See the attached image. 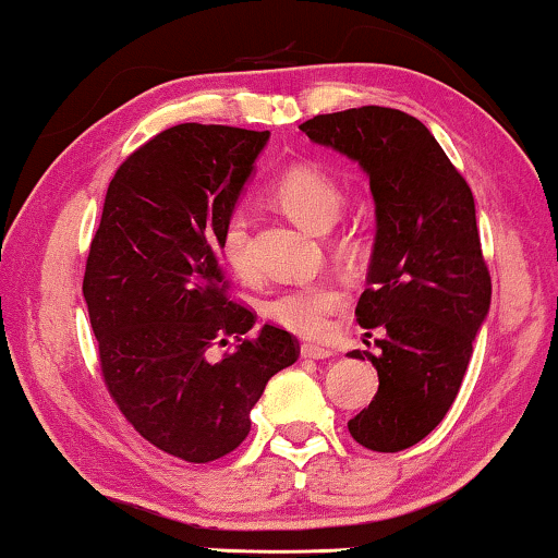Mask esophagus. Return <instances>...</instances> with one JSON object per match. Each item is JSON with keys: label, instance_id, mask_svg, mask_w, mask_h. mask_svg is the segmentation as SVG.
<instances>
[{"label": "esophagus", "instance_id": "34e87169", "mask_svg": "<svg viewBox=\"0 0 558 558\" xmlns=\"http://www.w3.org/2000/svg\"><path fill=\"white\" fill-rule=\"evenodd\" d=\"M302 355L312 357V361H325V357L332 355V350L325 345H302Z\"/></svg>", "mask_w": 558, "mask_h": 558}]
</instances>
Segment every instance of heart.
<instances>
[{
    "mask_svg": "<svg viewBox=\"0 0 558 558\" xmlns=\"http://www.w3.org/2000/svg\"><path fill=\"white\" fill-rule=\"evenodd\" d=\"M277 201L296 223L325 231L335 223L342 208V187L315 165H294L277 180ZM220 251L228 266L241 277L254 271L251 258L248 218L233 210L220 233ZM345 304V292L332 281H312L274 294L266 302V315L302 338H323L330 330V317Z\"/></svg>",
    "mask_w": 558,
    "mask_h": 558,
    "instance_id": "heart-1",
    "label": "heart"
}]
</instances>
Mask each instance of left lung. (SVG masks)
<instances>
[{"label":"left lung","instance_id":"8db88e82","mask_svg":"<svg viewBox=\"0 0 558 558\" xmlns=\"http://www.w3.org/2000/svg\"><path fill=\"white\" fill-rule=\"evenodd\" d=\"M300 129L371 180L376 243L355 315L384 338L378 355L350 353L378 371V393L348 429L373 452H401L447 416L490 312L475 197L429 129L403 111L361 106Z\"/></svg>","mask_w":558,"mask_h":558}]
</instances>
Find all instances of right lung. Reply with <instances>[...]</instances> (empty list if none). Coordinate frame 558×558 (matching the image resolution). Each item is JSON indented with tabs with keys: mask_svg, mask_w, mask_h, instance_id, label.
Wrapping results in <instances>:
<instances>
[{
	"mask_svg": "<svg viewBox=\"0 0 558 558\" xmlns=\"http://www.w3.org/2000/svg\"><path fill=\"white\" fill-rule=\"evenodd\" d=\"M269 132L178 124L113 174L83 277L104 380L136 432L185 462H213L251 432L274 373L300 357L287 330L228 300L226 218ZM234 338L231 354L209 357Z\"/></svg>",
	"mask_w": 558,
	"mask_h": 558,
	"instance_id": "obj_1",
	"label": "right lung"
}]
</instances>
